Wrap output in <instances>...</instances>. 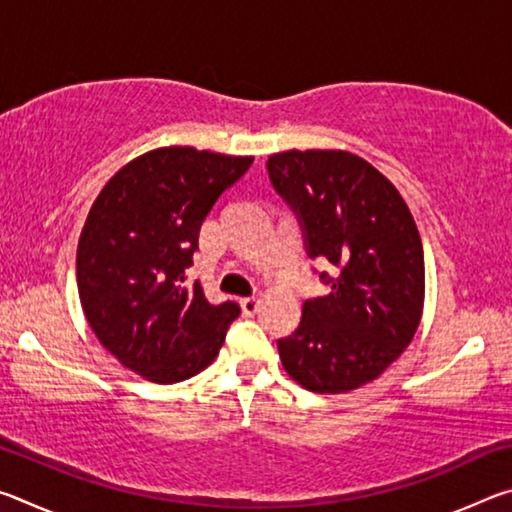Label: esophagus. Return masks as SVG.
Here are the masks:
<instances>
[{"instance_id":"34e87169","label":"esophagus","mask_w":512,"mask_h":512,"mask_svg":"<svg viewBox=\"0 0 512 512\" xmlns=\"http://www.w3.org/2000/svg\"><path fill=\"white\" fill-rule=\"evenodd\" d=\"M241 309H244L246 316H255L259 311V298H244L241 300Z\"/></svg>"}]
</instances>
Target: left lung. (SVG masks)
<instances>
[{"mask_svg":"<svg viewBox=\"0 0 512 512\" xmlns=\"http://www.w3.org/2000/svg\"><path fill=\"white\" fill-rule=\"evenodd\" d=\"M268 178L296 212L329 293L305 300L296 332L277 341L284 370L314 393H348L377 379L420 325L424 250L404 198L348 151H284Z\"/></svg>","mask_w":512,"mask_h":512,"instance_id":"obj_1","label":"left lung"}]
</instances>
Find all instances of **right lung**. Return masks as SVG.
I'll return each instance as SVG.
<instances>
[{
	"label": "right lung",
	"instance_id": "right-lung-1",
	"mask_svg": "<svg viewBox=\"0 0 512 512\" xmlns=\"http://www.w3.org/2000/svg\"><path fill=\"white\" fill-rule=\"evenodd\" d=\"M250 155L164 146L121 167L101 189L76 250V282L92 332L121 366L176 384L214 361L237 302L210 305L187 284L198 232Z\"/></svg>",
	"mask_w": 512,
	"mask_h": 512
}]
</instances>
